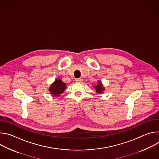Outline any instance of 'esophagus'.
I'll return each instance as SVG.
<instances>
[{
    "mask_svg": "<svg viewBox=\"0 0 159 159\" xmlns=\"http://www.w3.org/2000/svg\"><path fill=\"white\" fill-rule=\"evenodd\" d=\"M75 80L77 81V82H83V79H82V78H79V79H75Z\"/></svg>",
    "mask_w": 159,
    "mask_h": 159,
    "instance_id": "esophagus-1",
    "label": "esophagus"
}]
</instances>
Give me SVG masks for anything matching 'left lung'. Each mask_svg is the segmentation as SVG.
Here are the masks:
<instances>
[{
    "label": "left lung",
    "mask_w": 159,
    "mask_h": 159,
    "mask_svg": "<svg viewBox=\"0 0 159 159\" xmlns=\"http://www.w3.org/2000/svg\"><path fill=\"white\" fill-rule=\"evenodd\" d=\"M102 85L101 84V83L99 82V84H98L96 86L94 87V88L96 89V92L98 93H102V91H103V90H104V88L102 87Z\"/></svg>",
    "instance_id": "left-lung-1"
}]
</instances>
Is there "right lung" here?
Wrapping results in <instances>:
<instances>
[{"mask_svg":"<svg viewBox=\"0 0 159 159\" xmlns=\"http://www.w3.org/2000/svg\"><path fill=\"white\" fill-rule=\"evenodd\" d=\"M66 84L63 83L60 79H57L50 86L49 90L51 94L53 95V96H58L64 92Z\"/></svg>","mask_w":159,"mask_h":159,"instance_id":"obj_1","label":"right lung"}]
</instances>
